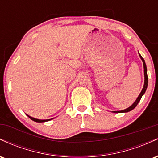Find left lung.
Masks as SVG:
<instances>
[{
    "instance_id": "left-lung-1",
    "label": "left lung",
    "mask_w": 158,
    "mask_h": 158,
    "mask_svg": "<svg viewBox=\"0 0 158 158\" xmlns=\"http://www.w3.org/2000/svg\"><path fill=\"white\" fill-rule=\"evenodd\" d=\"M139 57H140L141 60L143 61V68H144V77H145V80H144V85H143V88L142 90H141L140 94H139V95L138 96V97H137V99H136L135 102L133 103V104L131 105V106L129 107V108H126V109L125 110H118V111H113V113H126V112H128V111H131V110H133L134 108H135L136 106H137V104H138L139 100H140L141 97H143V94H145V92H146V89H147V86H148V76H147V68H146V62H145L144 59H143V58L142 56H140V54L139 53Z\"/></svg>"
}]
</instances>
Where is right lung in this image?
Listing matches in <instances>:
<instances>
[{
	"mask_svg": "<svg viewBox=\"0 0 158 158\" xmlns=\"http://www.w3.org/2000/svg\"><path fill=\"white\" fill-rule=\"evenodd\" d=\"M29 117V118H30L32 119V120L35 121V122H37V123H43V122H47V121H50L52 119H35V118H33V117H30V116L27 115Z\"/></svg>",
	"mask_w": 158,
	"mask_h": 158,
	"instance_id": "right-lung-1",
	"label": "right lung"
}]
</instances>
